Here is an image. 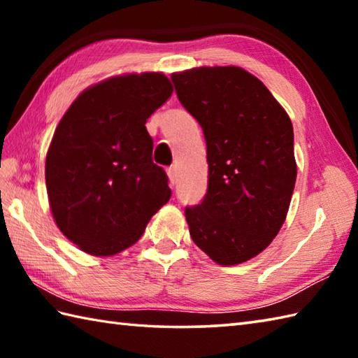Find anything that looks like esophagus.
<instances>
[{"label":"esophagus","mask_w":358,"mask_h":358,"mask_svg":"<svg viewBox=\"0 0 358 358\" xmlns=\"http://www.w3.org/2000/svg\"><path fill=\"white\" fill-rule=\"evenodd\" d=\"M167 177H169L171 186H173L177 183V169H175V167H169V169H167Z\"/></svg>","instance_id":"obj_1"}]
</instances>
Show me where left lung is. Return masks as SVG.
Masks as SVG:
<instances>
[{"instance_id": "8db88e82", "label": "left lung", "mask_w": 358, "mask_h": 358, "mask_svg": "<svg viewBox=\"0 0 358 358\" xmlns=\"http://www.w3.org/2000/svg\"><path fill=\"white\" fill-rule=\"evenodd\" d=\"M171 78L208 148V192L186 208L189 234L215 263H245L271 245L287 215L296 178L291 118L237 66L195 67Z\"/></svg>"}]
</instances>
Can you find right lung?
I'll list each match as a JSON object with an SVG mask.
<instances>
[{"instance_id":"right-lung-1","label":"right lung","mask_w":358,"mask_h":358,"mask_svg":"<svg viewBox=\"0 0 358 358\" xmlns=\"http://www.w3.org/2000/svg\"><path fill=\"white\" fill-rule=\"evenodd\" d=\"M172 92L162 72L118 75L83 90L59 120L45 155L49 206L58 229L86 254L131 248L169 201L144 124Z\"/></svg>"}]
</instances>
